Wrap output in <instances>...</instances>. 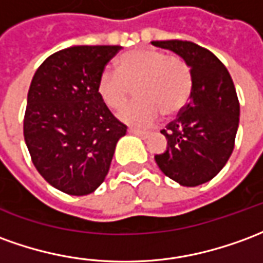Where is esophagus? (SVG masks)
Instances as JSON below:
<instances>
[{
	"instance_id": "34e87169",
	"label": "esophagus",
	"mask_w": 263,
	"mask_h": 263,
	"mask_svg": "<svg viewBox=\"0 0 263 263\" xmlns=\"http://www.w3.org/2000/svg\"><path fill=\"white\" fill-rule=\"evenodd\" d=\"M128 132H129V134H134V135H138V137H148V132L142 131V129H138V128H129Z\"/></svg>"
}]
</instances>
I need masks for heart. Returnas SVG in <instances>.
I'll return each mask as SVG.
<instances>
[{
  "mask_svg": "<svg viewBox=\"0 0 263 263\" xmlns=\"http://www.w3.org/2000/svg\"><path fill=\"white\" fill-rule=\"evenodd\" d=\"M135 86L138 100L122 108L118 118L134 125H148L161 114L172 117L182 111L192 93L194 77L181 57L158 49H131L119 57L117 71H102L97 92L108 108L117 109L129 100Z\"/></svg>",
  "mask_w": 263,
  "mask_h": 263,
  "instance_id": "heart-1",
  "label": "heart"
}]
</instances>
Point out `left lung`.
Listing matches in <instances>:
<instances>
[{"label": "left lung", "mask_w": 263, "mask_h": 263, "mask_svg": "<svg viewBox=\"0 0 263 263\" xmlns=\"http://www.w3.org/2000/svg\"><path fill=\"white\" fill-rule=\"evenodd\" d=\"M188 62L194 88L188 104L161 134L168 146L155 155L159 170L183 186L211 181L225 166L239 125V101L227 67L191 41H152Z\"/></svg>", "instance_id": "1"}]
</instances>
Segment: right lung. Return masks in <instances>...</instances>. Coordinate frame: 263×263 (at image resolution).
<instances>
[{
	"label": "right lung",
	"instance_id": "obj_1",
	"mask_svg": "<svg viewBox=\"0 0 263 263\" xmlns=\"http://www.w3.org/2000/svg\"><path fill=\"white\" fill-rule=\"evenodd\" d=\"M119 45H78L49 55L36 69L24 115L32 163L54 188L88 195L104 182L126 126L97 92Z\"/></svg>",
	"mask_w": 263,
	"mask_h": 263
}]
</instances>
